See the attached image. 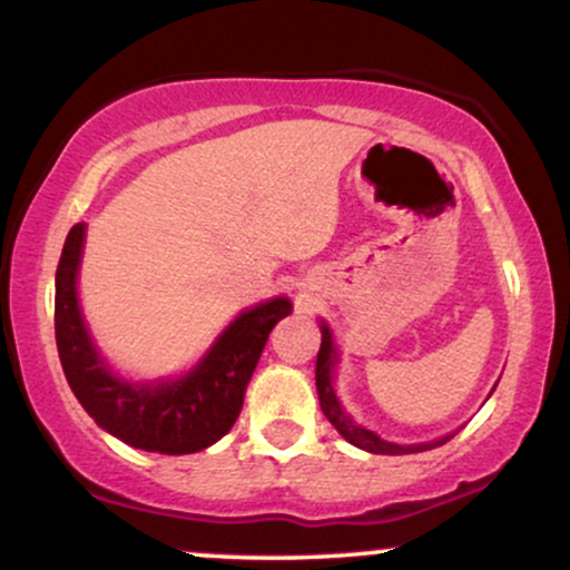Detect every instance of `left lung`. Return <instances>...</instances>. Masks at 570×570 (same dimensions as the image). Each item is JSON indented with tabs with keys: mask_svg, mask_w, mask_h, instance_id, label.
<instances>
[{
	"mask_svg": "<svg viewBox=\"0 0 570 570\" xmlns=\"http://www.w3.org/2000/svg\"><path fill=\"white\" fill-rule=\"evenodd\" d=\"M335 364H337V351H335V340H332L330 326L322 322V348H318L316 356V389H318V402H322V412L326 415V421L332 423L340 431L343 440H348L353 448H362L367 453L375 455H407V453H423V450L440 448L448 440H453V434H444L440 440L431 442H417V444H396L389 440H381L375 431L358 426L356 421L343 410L340 399L335 394V385H332V377H335Z\"/></svg>",
	"mask_w": 570,
	"mask_h": 570,
	"instance_id": "8db88e82",
	"label": "left lung"
}]
</instances>
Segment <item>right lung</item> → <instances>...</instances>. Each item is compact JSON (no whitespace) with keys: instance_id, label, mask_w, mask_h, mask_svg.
<instances>
[{"instance_id":"obj_1","label":"right lung","mask_w":570,"mask_h":570,"mask_svg":"<svg viewBox=\"0 0 570 570\" xmlns=\"http://www.w3.org/2000/svg\"><path fill=\"white\" fill-rule=\"evenodd\" d=\"M85 225L67 235L56 271V345L63 375L80 404L104 431L130 448L163 455H187L206 450L227 431L244 407L246 385L281 318L292 303L273 297L240 313L179 381L130 383L117 377L98 356L77 299Z\"/></svg>"}]
</instances>
